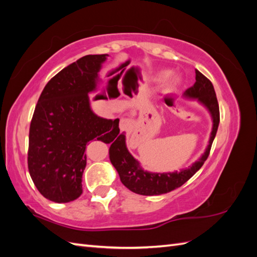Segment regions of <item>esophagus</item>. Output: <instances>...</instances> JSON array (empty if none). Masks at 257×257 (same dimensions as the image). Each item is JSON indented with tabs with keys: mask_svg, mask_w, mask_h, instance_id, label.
Masks as SVG:
<instances>
[{
	"mask_svg": "<svg viewBox=\"0 0 257 257\" xmlns=\"http://www.w3.org/2000/svg\"><path fill=\"white\" fill-rule=\"evenodd\" d=\"M120 130L121 131H130L133 127V121L130 118H122L120 120Z\"/></svg>",
	"mask_w": 257,
	"mask_h": 257,
	"instance_id": "1",
	"label": "esophagus"
}]
</instances>
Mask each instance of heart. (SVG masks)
Here are the masks:
<instances>
[{
    "instance_id": "obj_1",
    "label": "heart",
    "mask_w": 257,
    "mask_h": 257,
    "mask_svg": "<svg viewBox=\"0 0 257 257\" xmlns=\"http://www.w3.org/2000/svg\"><path fill=\"white\" fill-rule=\"evenodd\" d=\"M163 76H164V73H160L157 77H155V79H161ZM179 82H180V81H179L178 77H176V76H168L167 78L165 79L164 84H165V87H166L167 89L173 90V89H175V88L178 87Z\"/></svg>"
}]
</instances>
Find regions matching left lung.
<instances>
[{
	"mask_svg": "<svg viewBox=\"0 0 257 257\" xmlns=\"http://www.w3.org/2000/svg\"><path fill=\"white\" fill-rule=\"evenodd\" d=\"M195 74L196 81L184 92V96L197 99L211 114L213 125L206 151L198 161L193 163L189 168L182 169L179 173H149L144 170L139 162L128 152L125 144V134H119L109 148V159L120 176L121 182L132 192L139 195L152 196L174 191L177 188H180L195 175L208 159L217 127H219L220 109L211 81L197 69H195Z\"/></svg>",
	"mask_w": 257,
	"mask_h": 257,
	"instance_id": "1",
	"label": "left lung"
}]
</instances>
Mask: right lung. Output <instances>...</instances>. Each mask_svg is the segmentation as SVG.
I'll list each match as a JSON object with an SVG mask.
<instances>
[{
	"label": "right lung",
	"instance_id": "obj_1",
	"mask_svg": "<svg viewBox=\"0 0 257 257\" xmlns=\"http://www.w3.org/2000/svg\"><path fill=\"white\" fill-rule=\"evenodd\" d=\"M107 56L89 54L69 64L38 98L30 125L28 167L36 189L54 203H69L82 194L87 144L95 138L109 144L120 133L119 119L100 118L90 107Z\"/></svg>",
	"mask_w": 257,
	"mask_h": 257
}]
</instances>
